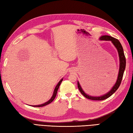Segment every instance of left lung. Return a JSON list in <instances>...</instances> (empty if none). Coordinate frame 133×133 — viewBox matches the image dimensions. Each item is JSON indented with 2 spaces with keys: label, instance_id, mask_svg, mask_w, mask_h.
<instances>
[{
  "label": "left lung",
  "instance_id": "obj_1",
  "mask_svg": "<svg viewBox=\"0 0 133 133\" xmlns=\"http://www.w3.org/2000/svg\"><path fill=\"white\" fill-rule=\"evenodd\" d=\"M100 40H104V41H110V42L113 43L114 46L116 47L118 54L119 56V71L118 74V77L117 81L116 83L113 85V87H112L110 90H109L108 93L104 94V95L100 96H93L89 95V94H87L82 89L81 86L79 84V82L77 81V85L79 90L80 91L81 93L83 95L84 97H86L87 98L90 99L91 100H104L109 98V97H110L112 94L115 93L118 88H119V85L121 82L122 79L123 77V73L125 70L126 67V58L124 55V52H123V49L122 48V46L121 44L120 43L119 41L117 40L115 38L111 37L110 36H108V35H103L99 37V39Z\"/></svg>",
  "mask_w": 133,
  "mask_h": 133
}]
</instances>
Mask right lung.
Masks as SVG:
<instances>
[{
  "mask_svg": "<svg viewBox=\"0 0 133 133\" xmlns=\"http://www.w3.org/2000/svg\"><path fill=\"white\" fill-rule=\"evenodd\" d=\"M63 78H61V80L58 82V84L56 85V87H55V88L54 91V93H53L52 96L51 97V98H50L48 101H46V102L44 103V104H41V105H32V107H44V106H45V105H48L49 104H50V103L52 102L53 101H54V99L55 98L56 96V94H57V90H58V88H59V87H60V84H61V82H62V81H63Z\"/></svg>",
  "mask_w": 133,
  "mask_h": 133,
  "instance_id": "add662e5",
  "label": "right lung"
}]
</instances>
